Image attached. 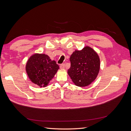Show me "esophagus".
<instances>
[{"label":"esophagus","mask_w":131,"mask_h":131,"mask_svg":"<svg viewBox=\"0 0 131 131\" xmlns=\"http://www.w3.org/2000/svg\"><path fill=\"white\" fill-rule=\"evenodd\" d=\"M59 67H60V68L62 69H64V68H65V64H64V63H63V64H61Z\"/></svg>","instance_id":"obj_1"}]
</instances>
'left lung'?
Segmentation results:
<instances>
[{
    "instance_id": "obj_1",
    "label": "left lung",
    "mask_w": 131,
    "mask_h": 131,
    "mask_svg": "<svg viewBox=\"0 0 131 131\" xmlns=\"http://www.w3.org/2000/svg\"><path fill=\"white\" fill-rule=\"evenodd\" d=\"M70 61L68 74L77 86H88L97 78L100 69V59L92 48L86 46L82 50H75L70 56Z\"/></svg>"
}]
</instances>
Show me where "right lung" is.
Here are the masks:
<instances>
[{"mask_svg":"<svg viewBox=\"0 0 131 131\" xmlns=\"http://www.w3.org/2000/svg\"><path fill=\"white\" fill-rule=\"evenodd\" d=\"M59 66L45 54L35 53L27 62L26 70L30 80L40 87H45L57 73Z\"/></svg>","mask_w":131,"mask_h":131,"instance_id":"obj_1","label":"right lung"}]
</instances>
